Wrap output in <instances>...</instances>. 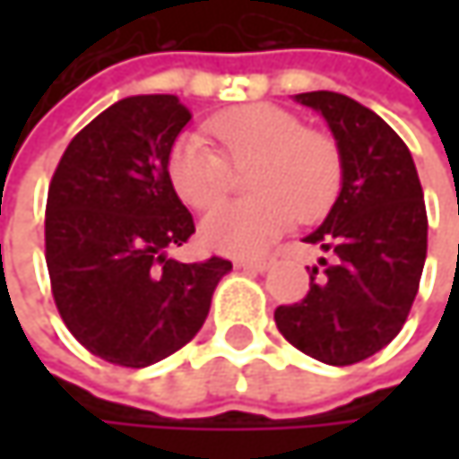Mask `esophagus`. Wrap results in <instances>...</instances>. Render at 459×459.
I'll use <instances>...</instances> for the list:
<instances>
[{"label": "esophagus", "mask_w": 459, "mask_h": 459, "mask_svg": "<svg viewBox=\"0 0 459 459\" xmlns=\"http://www.w3.org/2000/svg\"><path fill=\"white\" fill-rule=\"evenodd\" d=\"M233 265L247 268V271H265L271 265V257H236Z\"/></svg>", "instance_id": "esophagus-1"}]
</instances>
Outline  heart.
Instances as JSON below:
<instances>
[{
	"mask_svg": "<svg viewBox=\"0 0 459 459\" xmlns=\"http://www.w3.org/2000/svg\"><path fill=\"white\" fill-rule=\"evenodd\" d=\"M221 153L199 135H183L167 153V178L194 210L218 204L230 188V167L244 172V202L221 204L199 223V238L221 255H257L300 221L321 218L340 194L337 143L306 130L287 108L255 103L207 122Z\"/></svg>",
	"mask_w": 459,
	"mask_h": 459,
	"instance_id": "b5f03b06",
	"label": "heart"
}]
</instances>
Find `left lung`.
I'll return each mask as SVG.
<instances>
[{"instance_id":"8db88e82","label":"left lung","mask_w":459,"mask_h":459,"mask_svg":"<svg viewBox=\"0 0 459 459\" xmlns=\"http://www.w3.org/2000/svg\"><path fill=\"white\" fill-rule=\"evenodd\" d=\"M300 106L324 117L342 156L340 194L303 241L334 255L308 268L311 290L279 306V332L311 359L348 367L385 348L412 308L428 215L412 153L375 111L340 92H300Z\"/></svg>"}]
</instances>
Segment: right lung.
I'll use <instances>...</instances> for the list:
<instances>
[{"mask_svg":"<svg viewBox=\"0 0 459 459\" xmlns=\"http://www.w3.org/2000/svg\"><path fill=\"white\" fill-rule=\"evenodd\" d=\"M188 122L175 95L125 98L68 143L47 191L45 257L60 319L119 367H151L183 348L230 271L223 257L167 255L194 233L167 178V153Z\"/></svg>","mask_w":459,"mask_h":459,"instance_id":"obj_1","label":"right lung"}]
</instances>
